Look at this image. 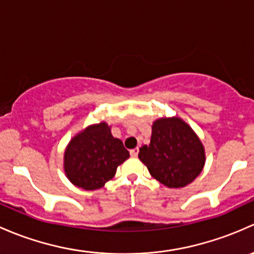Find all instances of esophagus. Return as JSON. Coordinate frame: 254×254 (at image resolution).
<instances>
[{"label":"esophagus","mask_w":254,"mask_h":254,"mask_svg":"<svg viewBox=\"0 0 254 254\" xmlns=\"http://www.w3.org/2000/svg\"><path fill=\"white\" fill-rule=\"evenodd\" d=\"M138 151H139V149H138V148H134V149H132V150L129 151L130 156H133V158H135V156L138 155Z\"/></svg>","instance_id":"obj_1"}]
</instances>
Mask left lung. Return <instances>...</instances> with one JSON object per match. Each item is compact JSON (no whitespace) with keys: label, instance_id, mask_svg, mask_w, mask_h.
<instances>
[{"label":"left lung","instance_id":"left-lung-1","mask_svg":"<svg viewBox=\"0 0 254 254\" xmlns=\"http://www.w3.org/2000/svg\"><path fill=\"white\" fill-rule=\"evenodd\" d=\"M138 158L160 184L181 188L194 181L205 164L204 146L184 120H156L151 127L150 144L139 149Z\"/></svg>","mask_w":254,"mask_h":254}]
</instances>
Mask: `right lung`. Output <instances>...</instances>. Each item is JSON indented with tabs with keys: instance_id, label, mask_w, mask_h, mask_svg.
I'll return each mask as SVG.
<instances>
[{
	"instance_id": "obj_1",
	"label": "right lung",
	"mask_w": 254,
	"mask_h": 254,
	"mask_svg": "<svg viewBox=\"0 0 254 254\" xmlns=\"http://www.w3.org/2000/svg\"><path fill=\"white\" fill-rule=\"evenodd\" d=\"M128 158L124 143L112 137L106 122H100L72 138L64 150V167L73 185L94 190L104 187Z\"/></svg>"
}]
</instances>
